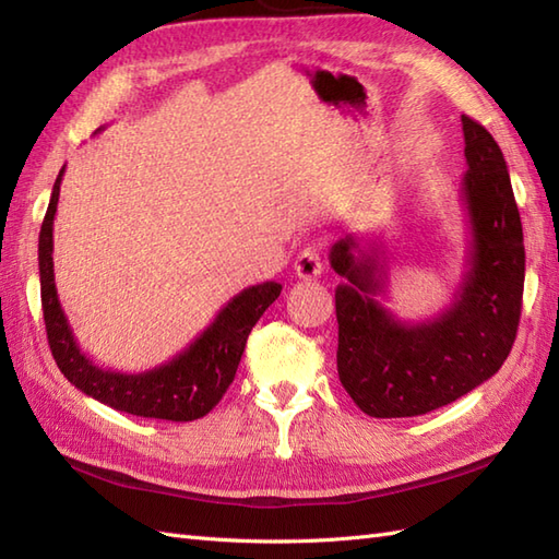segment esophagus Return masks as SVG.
<instances>
[{"instance_id":"esophagus-1","label":"esophagus","mask_w":559,"mask_h":559,"mask_svg":"<svg viewBox=\"0 0 559 559\" xmlns=\"http://www.w3.org/2000/svg\"><path fill=\"white\" fill-rule=\"evenodd\" d=\"M295 273L300 278H314L322 273V254H319L317 247H305L302 252L295 259Z\"/></svg>"}]
</instances>
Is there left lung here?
<instances>
[{
    "mask_svg": "<svg viewBox=\"0 0 559 559\" xmlns=\"http://www.w3.org/2000/svg\"><path fill=\"white\" fill-rule=\"evenodd\" d=\"M468 170L461 180L471 242L461 286L444 312L406 324L379 300L386 259L346 235L329 261L336 288L338 379L372 418H413L461 399L504 365L514 346L526 252L507 163L492 134L463 115Z\"/></svg>",
    "mask_w": 559,
    "mask_h": 559,
    "instance_id": "8db88e82",
    "label": "left lung"
}]
</instances>
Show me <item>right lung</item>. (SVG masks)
<instances>
[{"label": "right lung", "instance_id": "right-lung-1", "mask_svg": "<svg viewBox=\"0 0 559 559\" xmlns=\"http://www.w3.org/2000/svg\"><path fill=\"white\" fill-rule=\"evenodd\" d=\"M62 175L64 168L55 180L38 237L43 317L57 367L79 391L115 411L173 423L204 418L233 384L249 331L281 295V283L266 281L237 293L182 353L153 370L139 374L105 370L81 353L55 288L52 223Z\"/></svg>", "mask_w": 559, "mask_h": 559}]
</instances>
